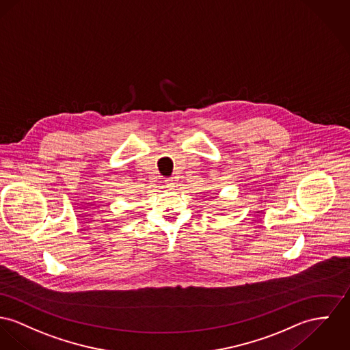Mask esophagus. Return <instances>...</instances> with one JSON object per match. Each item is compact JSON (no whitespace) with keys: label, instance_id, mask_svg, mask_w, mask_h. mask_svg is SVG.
I'll use <instances>...</instances> for the list:
<instances>
[{"label":"esophagus","instance_id":"obj_1","mask_svg":"<svg viewBox=\"0 0 350 350\" xmlns=\"http://www.w3.org/2000/svg\"><path fill=\"white\" fill-rule=\"evenodd\" d=\"M174 185H176V184H174V180H173V178H166V180H165V188L173 189L174 188Z\"/></svg>","mask_w":350,"mask_h":350}]
</instances>
